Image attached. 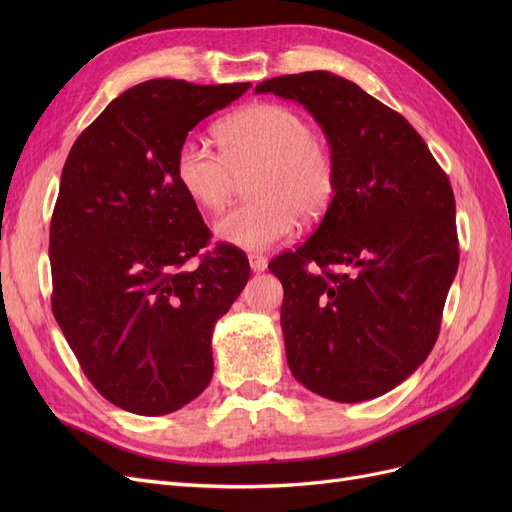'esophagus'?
Returning <instances> with one entry per match:
<instances>
[{
	"label": "esophagus",
	"instance_id": "34e87169",
	"mask_svg": "<svg viewBox=\"0 0 512 512\" xmlns=\"http://www.w3.org/2000/svg\"><path fill=\"white\" fill-rule=\"evenodd\" d=\"M267 258L265 256H258V254H250V269L254 271V273H260V271H265L267 269Z\"/></svg>",
	"mask_w": 512,
	"mask_h": 512
}]
</instances>
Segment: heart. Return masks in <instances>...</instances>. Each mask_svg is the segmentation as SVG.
<instances>
[{
  "label": "heart",
  "instance_id": "b5f03b06",
  "mask_svg": "<svg viewBox=\"0 0 512 512\" xmlns=\"http://www.w3.org/2000/svg\"><path fill=\"white\" fill-rule=\"evenodd\" d=\"M222 149L181 143L175 175L181 190L203 211L218 213L247 181L252 200L215 222L228 245L265 252L288 239L299 220H320L337 194V164L314 136L309 121L288 106L256 102L228 115L215 128Z\"/></svg>",
  "mask_w": 512,
  "mask_h": 512
}]
</instances>
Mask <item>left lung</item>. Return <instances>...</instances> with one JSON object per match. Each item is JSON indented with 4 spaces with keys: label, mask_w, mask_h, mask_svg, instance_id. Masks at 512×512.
I'll use <instances>...</instances> for the list:
<instances>
[{
    "label": "left lung",
    "mask_w": 512,
    "mask_h": 512,
    "mask_svg": "<svg viewBox=\"0 0 512 512\" xmlns=\"http://www.w3.org/2000/svg\"><path fill=\"white\" fill-rule=\"evenodd\" d=\"M254 91L299 102L337 164V194L314 235L269 262L284 286L288 367L342 404L380 397L440 333L459 267L451 183L421 134L344 76L286 74Z\"/></svg>",
    "instance_id": "left-lung-1"
}]
</instances>
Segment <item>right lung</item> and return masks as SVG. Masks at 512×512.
Wrapping results in <instances>:
<instances>
[{
	"label": "right lung",
	"mask_w": 512,
	"mask_h": 512,
	"mask_svg": "<svg viewBox=\"0 0 512 512\" xmlns=\"http://www.w3.org/2000/svg\"><path fill=\"white\" fill-rule=\"evenodd\" d=\"M250 83L153 79L123 91L76 138L51 220L53 316L98 393L121 410L170 414L207 389L213 327L250 280L181 190L175 158L196 123Z\"/></svg>",
	"instance_id": "1"
}]
</instances>
